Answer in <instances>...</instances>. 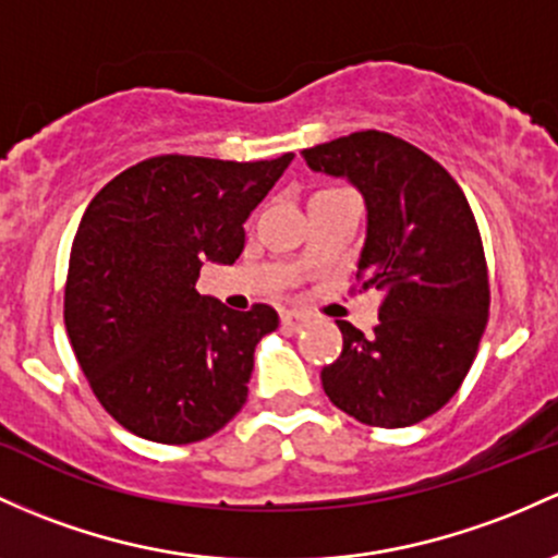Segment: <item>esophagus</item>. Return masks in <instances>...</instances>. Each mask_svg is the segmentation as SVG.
I'll return each mask as SVG.
<instances>
[{"instance_id": "1", "label": "esophagus", "mask_w": 558, "mask_h": 558, "mask_svg": "<svg viewBox=\"0 0 558 558\" xmlns=\"http://www.w3.org/2000/svg\"><path fill=\"white\" fill-rule=\"evenodd\" d=\"M280 323H283V328L299 330L304 326V323H307V315H304V312H299V310H286L283 315H280Z\"/></svg>"}]
</instances>
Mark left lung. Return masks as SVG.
I'll return each instance as SVG.
<instances>
[{"instance_id": "obj_1", "label": "left lung", "mask_w": 558, "mask_h": 558, "mask_svg": "<svg viewBox=\"0 0 558 558\" xmlns=\"http://www.w3.org/2000/svg\"><path fill=\"white\" fill-rule=\"evenodd\" d=\"M302 158L363 193L368 238L357 283L381 293L373 336L336 320L344 347L323 368V389L360 424H418L461 389L487 328L489 278L474 211L442 163L389 132L347 134Z\"/></svg>"}]
</instances>
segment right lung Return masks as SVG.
<instances>
[{
    "instance_id": "1",
    "label": "right lung",
    "mask_w": 558,
    "mask_h": 558,
    "mask_svg": "<svg viewBox=\"0 0 558 558\" xmlns=\"http://www.w3.org/2000/svg\"><path fill=\"white\" fill-rule=\"evenodd\" d=\"M145 158L92 198L71 246L65 330L97 402L161 445L211 437L246 405L254 349L278 312L195 291L204 262L232 265L246 219L291 163Z\"/></svg>"
}]
</instances>
